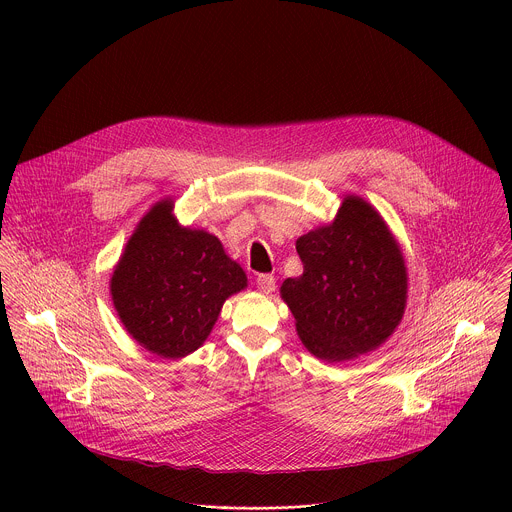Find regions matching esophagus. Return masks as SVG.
<instances>
[{"mask_svg": "<svg viewBox=\"0 0 512 512\" xmlns=\"http://www.w3.org/2000/svg\"><path fill=\"white\" fill-rule=\"evenodd\" d=\"M256 288H258L262 293L274 292V290H276V280H274V276H270V274H262V276H258V280H256Z\"/></svg>", "mask_w": 512, "mask_h": 512, "instance_id": "34e87169", "label": "esophagus"}]
</instances>
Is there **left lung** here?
<instances>
[{"instance_id":"left-lung-1","label":"left lung","mask_w":512,"mask_h":512,"mask_svg":"<svg viewBox=\"0 0 512 512\" xmlns=\"http://www.w3.org/2000/svg\"><path fill=\"white\" fill-rule=\"evenodd\" d=\"M303 274L280 295L305 349L327 363L378 349L400 325L408 268L386 220L359 195H347L335 219L295 240Z\"/></svg>"}]
</instances>
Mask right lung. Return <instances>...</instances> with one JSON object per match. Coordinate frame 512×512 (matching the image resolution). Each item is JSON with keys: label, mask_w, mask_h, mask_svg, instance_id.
I'll return each instance as SVG.
<instances>
[{"label": "right lung", "mask_w": 512, "mask_h": 512, "mask_svg": "<svg viewBox=\"0 0 512 512\" xmlns=\"http://www.w3.org/2000/svg\"><path fill=\"white\" fill-rule=\"evenodd\" d=\"M175 201H157L132 232L110 278L114 309L130 337L161 359H183L211 335L224 301L248 278L219 238L181 226Z\"/></svg>", "instance_id": "obj_1"}]
</instances>
